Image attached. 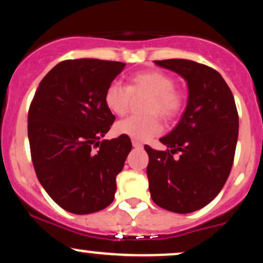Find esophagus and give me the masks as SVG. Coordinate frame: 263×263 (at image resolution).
Returning <instances> with one entry per match:
<instances>
[{
	"instance_id": "esophagus-1",
	"label": "esophagus",
	"mask_w": 263,
	"mask_h": 263,
	"mask_svg": "<svg viewBox=\"0 0 263 263\" xmlns=\"http://www.w3.org/2000/svg\"><path fill=\"white\" fill-rule=\"evenodd\" d=\"M132 146L135 147V148H142V143L141 142H138V141H132Z\"/></svg>"
}]
</instances>
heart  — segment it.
<instances>
[{
    "instance_id": "1",
    "label": "heart",
    "mask_w": 263,
    "mask_h": 263,
    "mask_svg": "<svg viewBox=\"0 0 263 263\" xmlns=\"http://www.w3.org/2000/svg\"><path fill=\"white\" fill-rule=\"evenodd\" d=\"M176 81L168 74L158 70H146L136 73L129 79L128 87L119 83H112L105 91V105L111 112L123 116L129 110L132 96L149 95L151 99L144 108V116H129L115 125L117 135L127 136L135 141H147L162 129L159 116L172 120L179 115L183 108V93L174 89Z\"/></svg>"
}]
</instances>
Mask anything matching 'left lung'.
<instances>
[{
    "label": "left lung",
    "instance_id": "left-lung-1",
    "mask_svg": "<svg viewBox=\"0 0 263 263\" xmlns=\"http://www.w3.org/2000/svg\"><path fill=\"white\" fill-rule=\"evenodd\" d=\"M186 81L188 101L177 126L159 138L167 151L144 146L151 198L158 206L188 214L222 189L236 149L238 115L230 87L218 71L186 59L155 60ZM179 153L178 157L173 155Z\"/></svg>",
    "mask_w": 263,
    "mask_h": 263
}]
</instances>
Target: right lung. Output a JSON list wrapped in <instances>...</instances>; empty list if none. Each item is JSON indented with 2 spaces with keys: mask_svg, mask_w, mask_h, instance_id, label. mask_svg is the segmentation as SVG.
<instances>
[{
  "mask_svg": "<svg viewBox=\"0 0 263 263\" xmlns=\"http://www.w3.org/2000/svg\"><path fill=\"white\" fill-rule=\"evenodd\" d=\"M126 64L64 60L39 84L28 111V138L39 183L60 208L91 214L114 201L116 176L132 149L127 136L100 141L115 121L104 101Z\"/></svg>",
  "mask_w": 263,
  "mask_h": 263,
  "instance_id": "1",
  "label": "right lung"
}]
</instances>
